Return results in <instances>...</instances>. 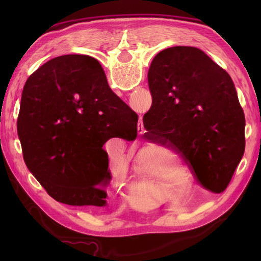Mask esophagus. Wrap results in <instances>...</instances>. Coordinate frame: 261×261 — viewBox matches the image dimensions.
<instances>
[{"label":"esophagus","instance_id":"esophagus-1","mask_svg":"<svg viewBox=\"0 0 261 261\" xmlns=\"http://www.w3.org/2000/svg\"><path fill=\"white\" fill-rule=\"evenodd\" d=\"M138 130L140 131V134H142V133L141 132V130L143 132V124H142V123H140V124H139V126H138Z\"/></svg>","mask_w":261,"mask_h":261}]
</instances>
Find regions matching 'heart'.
I'll return each mask as SVG.
<instances>
[{"label": "heart", "mask_w": 261, "mask_h": 261, "mask_svg": "<svg viewBox=\"0 0 261 261\" xmlns=\"http://www.w3.org/2000/svg\"><path fill=\"white\" fill-rule=\"evenodd\" d=\"M142 153L145 154V156H150V154H151V150H149V149H146V150L143 151ZM138 171H141V169H140V168H138Z\"/></svg>", "instance_id": "1"}]
</instances>
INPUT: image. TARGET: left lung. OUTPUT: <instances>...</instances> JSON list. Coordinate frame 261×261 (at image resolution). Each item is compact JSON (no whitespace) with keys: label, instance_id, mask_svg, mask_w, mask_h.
I'll return each mask as SVG.
<instances>
[{"label":"left lung","instance_id":"obj_1","mask_svg":"<svg viewBox=\"0 0 261 261\" xmlns=\"http://www.w3.org/2000/svg\"><path fill=\"white\" fill-rule=\"evenodd\" d=\"M143 138L173 149L204 190L225 191L245 153V113L230 75L203 50L164 49L148 71Z\"/></svg>","mask_w":261,"mask_h":261}]
</instances>
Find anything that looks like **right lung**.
I'll list each match as a JSON object with an SVG mask.
<instances>
[{
	"label": "right lung",
	"instance_id": "obj_1",
	"mask_svg": "<svg viewBox=\"0 0 261 261\" xmlns=\"http://www.w3.org/2000/svg\"><path fill=\"white\" fill-rule=\"evenodd\" d=\"M137 123L95 58L65 55L25 82L18 136L28 169L54 199L104 206L111 174L102 147L115 137L135 140Z\"/></svg>",
	"mask_w": 261,
	"mask_h": 261
}]
</instances>
